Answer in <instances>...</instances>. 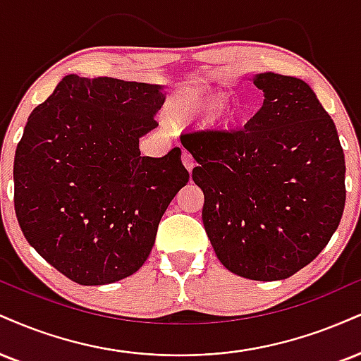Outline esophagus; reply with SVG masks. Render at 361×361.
<instances>
[{
    "mask_svg": "<svg viewBox=\"0 0 361 361\" xmlns=\"http://www.w3.org/2000/svg\"><path fill=\"white\" fill-rule=\"evenodd\" d=\"M181 159H183V164H185V168L188 169L190 173H192V169H193V166H195V161H193V156L188 153V151H183V156H181Z\"/></svg>",
    "mask_w": 361,
    "mask_h": 361,
    "instance_id": "1",
    "label": "esophagus"
}]
</instances>
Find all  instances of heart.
<instances>
[{
    "mask_svg": "<svg viewBox=\"0 0 361 361\" xmlns=\"http://www.w3.org/2000/svg\"><path fill=\"white\" fill-rule=\"evenodd\" d=\"M228 101V95L225 92H214V94H200V95H188L183 99L176 107V116L181 121H193L198 117L200 121H205L214 112H216L225 102ZM245 109L238 104H232V106L225 107L220 112L219 123L224 128H235L244 121Z\"/></svg>",
    "mask_w": 361,
    "mask_h": 361,
    "instance_id": "heart-1",
    "label": "heart"
}]
</instances>
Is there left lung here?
<instances>
[{
    "mask_svg": "<svg viewBox=\"0 0 361 361\" xmlns=\"http://www.w3.org/2000/svg\"><path fill=\"white\" fill-rule=\"evenodd\" d=\"M260 111L237 131L183 134L205 195L202 219L233 274L279 281L326 247L345 208V154L336 126L305 80L257 73Z\"/></svg>",
    "mask_w": 361,
    "mask_h": 361,
    "instance_id": "left-lung-1",
    "label": "left lung"
}]
</instances>
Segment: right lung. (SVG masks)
I'll return each instance as SVG.
<instances>
[{"label":"right lung","mask_w":361,"mask_h":361,"mask_svg":"<svg viewBox=\"0 0 361 361\" xmlns=\"http://www.w3.org/2000/svg\"><path fill=\"white\" fill-rule=\"evenodd\" d=\"M161 85L67 75L33 109L13 166L16 219L28 244L82 286L134 274L159 220L188 183L181 149L141 156Z\"/></svg>","instance_id":"1"}]
</instances>
